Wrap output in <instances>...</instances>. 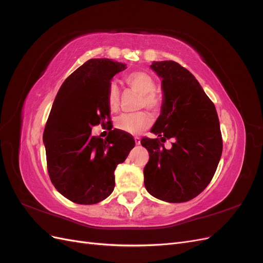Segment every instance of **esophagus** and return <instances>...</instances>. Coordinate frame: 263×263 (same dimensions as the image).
Instances as JSON below:
<instances>
[{
	"label": "esophagus",
	"mask_w": 263,
	"mask_h": 263,
	"mask_svg": "<svg viewBox=\"0 0 263 263\" xmlns=\"http://www.w3.org/2000/svg\"><path fill=\"white\" fill-rule=\"evenodd\" d=\"M134 139H135V142H136V145L140 144V137L139 136H135Z\"/></svg>",
	"instance_id": "esophagus-1"
}]
</instances>
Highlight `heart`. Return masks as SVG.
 Segmentation results:
<instances>
[{
  "mask_svg": "<svg viewBox=\"0 0 263 263\" xmlns=\"http://www.w3.org/2000/svg\"><path fill=\"white\" fill-rule=\"evenodd\" d=\"M125 82L133 90L140 93V107H146L154 113H157L161 109L162 98L160 97V94H158L155 91L157 86L156 81L149 73L144 72V71H134V72H130L125 77ZM106 101L109 110L115 112V110L118 109L119 91L114 83L108 86ZM150 124L151 117L145 112L122 114L117 117L115 122V126L118 129L129 134H137L140 130L147 128Z\"/></svg>",
  "mask_w": 263,
  "mask_h": 263,
  "instance_id": "1",
  "label": "heart"
}]
</instances>
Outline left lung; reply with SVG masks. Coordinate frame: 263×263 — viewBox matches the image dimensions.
Listing matches in <instances>:
<instances>
[{"label": "left lung", "mask_w": 263, "mask_h": 263, "mask_svg": "<svg viewBox=\"0 0 263 263\" xmlns=\"http://www.w3.org/2000/svg\"><path fill=\"white\" fill-rule=\"evenodd\" d=\"M162 78L161 114L151 128L158 138L144 137L149 153L144 169L148 192L169 203L192 200L210 184L222 151L218 115L194 76L174 61L153 62ZM172 138L171 149L162 142Z\"/></svg>", "instance_id": "8db88e82"}]
</instances>
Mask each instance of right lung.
Here are the masks:
<instances>
[{"label":"right lung","instance_id":"1","mask_svg":"<svg viewBox=\"0 0 263 263\" xmlns=\"http://www.w3.org/2000/svg\"><path fill=\"white\" fill-rule=\"evenodd\" d=\"M126 65L90 59L59 89L44 130L47 170L60 194L71 202L97 204L113 192L114 171L135 146L128 133L109 130L92 136L93 126L109 123L106 94L110 79Z\"/></svg>","mask_w":263,"mask_h":263}]
</instances>
